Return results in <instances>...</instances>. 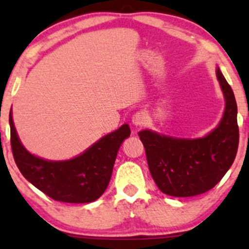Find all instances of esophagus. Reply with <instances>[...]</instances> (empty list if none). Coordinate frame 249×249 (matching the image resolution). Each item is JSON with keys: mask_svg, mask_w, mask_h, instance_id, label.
I'll use <instances>...</instances> for the list:
<instances>
[{"mask_svg": "<svg viewBox=\"0 0 249 249\" xmlns=\"http://www.w3.org/2000/svg\"><path fill=\"white\" fill-rule=\"evenodd\" d=\"M147 121V117L144 112H136L132 116V124L134 126H142Z\"/></svg>", "mask_w": 249, "mask_h": 249, "instance_id": "obj_1", "label": "esophagus"}]
</instances>
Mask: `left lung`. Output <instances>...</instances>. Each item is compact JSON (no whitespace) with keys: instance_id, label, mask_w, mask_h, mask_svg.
<instances>
[{"instance_id":"left-lung-1","label":"left lung","mask_w":249,"mask_h":249,"mask_svg":"<svg viewBox=\"0 0 249 249\" xmlns=\"http://www.w3.org/2000/svg\"><path fill=\"white\" fill-rule=\"evenodd\" d=\"M216 78L225 111L215 128L202 138H176L151 130L138 133L151 176L162 193L186 198L213 188L232 166L239 145L235 97L219 68Z\"/></svg>"}]
</instances>
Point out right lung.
I'll list each match as a JSON object with an SVG mask.
<instances>
[{"instance_id": "right-lung-1", "label": "right lung", "mask_w": 249, "mask_h": 249, "mask_svg": "<svg viewBox=\"0 0 249 249\" xmlns=\"http://www.w3.org/2000/svg\"><path fill=\"white\" fill-rule=\"evenodd\" d=\"M14 159L28 181L51 199L70 204L95 201L107 190L117 153L130 136L127 124L102 137L88 150L69 160H48L34 156L22 145L9 113Z\"/></svg>"}]
</instances>
